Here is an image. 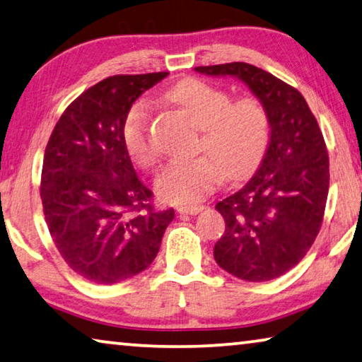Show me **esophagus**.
Returning a JSON list of instances; mask_svg holds the SVG:
<instances>
[{"instance_id": "1", "label": "esophagus", "mask_w": 362, "mask_h": 362, "mask_svg": "<svg viewBox=\"0 0 362 362\" xmlns=\"http://www.w3.org/2000/svg\"><path fill=\"white\" fill-rule=\"evenodd\" d=\"M202 209H203L202 204H195V206H180L177 208V211L180 214H198Z\"/></svg>"}]
</instances>
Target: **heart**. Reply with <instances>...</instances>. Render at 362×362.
<instances>
[{
    "instance_id": "heart-1",
    "label": "heart",
    "mask_w": 362,
    "mask_h": 362,
    "mask_svg": "<svg viewBox=\"0 0 362 362\" xmlns=\"http://www.w3.org/2000/svg\"><path fill=\"white\" fill-rule=\"evenodd\" d=\"M202 128L198 158L170 163L156 180V193L165 203L193 204L228 179L245 175L267 148L269 117L255 97L233 102L228 90L199 79H185L167 94ZM123 141L132 158L144 169H154L159 151L149 134V109L136 102L123 123Z\"/></svg>"
}]
</instances>
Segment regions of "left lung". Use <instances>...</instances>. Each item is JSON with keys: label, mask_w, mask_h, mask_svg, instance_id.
Wrapping results in <instances>:
<instances>
[{"label": "left lung", "mask_w": 362, "mask_h": 362, "mask_svg": "<svg viewBox=\"0 0 362 362\" xmlns=\"http://www.w3.org/2000/svg\"><path fill=\"white\" fill-rule=\"evenodd\" d=\"M195 71L240 79L268 110L269 141L260 167L216 204L226 230L214 260L239 279L269 281L298 265L320 230L330 169L319 123L299 90L265 69L235 62Z\"/></svg>", "instance_id": "left-lung-1"}]
</instances>
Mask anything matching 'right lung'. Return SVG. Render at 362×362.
I'll use <instances>...</instances> for the list:
<instances>
[{
  "label": "right lung",
  "mask_w": 362,
  "mask_h": 362,
  "mask_svg": "<svg viewBox=\"0 0 362 362\" xmlns=\"http://www.w3.org/2000/svg\"><path fill=\"white\" fill-rule=\"evenodd\" d=\"M169 73L120 74L66 107L43 154V214L63 260L79 276L113 284L146 269L174 209L156 211L133 169L123 123L133 102Z\"/></svg>",
  "instance_id": "add662e5"
}]
</instances>
